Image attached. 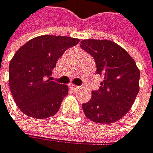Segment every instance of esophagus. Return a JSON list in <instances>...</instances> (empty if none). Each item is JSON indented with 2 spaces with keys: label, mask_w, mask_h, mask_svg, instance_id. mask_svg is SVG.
Listing matches in <instances>:
<instances>
[{
  "label": "esophagus",
  "mask_w": 153,
  "mask_h": 153,
  "mask_svg": "<svg viewBox=\"0 0 153 153\" xmlns=\"http://www.w3.org/2000/svg\"><path fill=\"white\" fill-rule=\"evenodd\" d=\"M69 88H71V89H78L79 86L78 85H69Z\"/></svg>",
  "instance_id": "esophagus-1"
}]
</instances>
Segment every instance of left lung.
<instances>
[{"mask_svg":"<svg viewBox=\"0 0 153 153\" xmlns=\"http://www.w3.org/2000/svg\"><path fill=\"white\" fill-rule=\"evenodd\" d=\"M80 46L94 58L97 74L103 77L89 102L82 105L85 115L97 123L116 122L127 114L138 94L139 69L127 51L115 42L85 39Z\"/></svg>","mask_w":153,"mask_h":153,"instance_id":"1","label":"left lung"}]
</instances>
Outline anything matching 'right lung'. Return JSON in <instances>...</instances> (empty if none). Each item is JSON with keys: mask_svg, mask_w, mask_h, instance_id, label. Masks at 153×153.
I'll list each match as a JSON object with an SVG mask.
<instances>
[{"mask_svg": "<svg viewBox=\"0 0 153 153\" xmlns=\"http://www.w3.org/2000/svg\"><path fill=\"white\" fill-rule=\"evenodd\" d=\"M78 38L40 36L20 47L9 64V86L23 114L35 118L55 115L67 94V85L51 81V75L64 53Z\"/></svg>", "mask_w": 153, "mask_h": 153, "instance_id": "obj_1", "label": "right lung"}]
</instances>
